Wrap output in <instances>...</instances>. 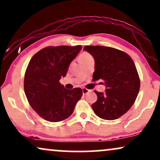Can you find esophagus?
<instances>
[{"label": "esophagus", "mask_w": 160, "mask_h": 160, "mask_svg": "<svg viewBox=\"0 0 160 160\" xmlns=\"http://www.w3.org/2000/svg\"><path fill=\"white\" fill-rule=\"evenodd\" d=\"M89 92H90V90H88V89H86V88H82V92H83V94H84V95L88 94V93Z\"/></svg>", "instance_id": "obj_1"}]
</instances>
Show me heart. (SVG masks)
<instances>
[{
  "instance_id": "obj_1",
  "label": "heart",
  "mask_w": 160,
  "mask_h": 160,
  "mask_svg": "<svg viewBox=\"0 0 160 160\" xmlns=\"http://www.w3.org/2000/svg\"><path fill=\"white\" fill-rule=\"evenodd\" d=\"M91 59H93L92 57L90 54V53L87 52H82L79 56V61L81 63H83V62L88 61V60Z\"/></svg>"
}]
</instances>
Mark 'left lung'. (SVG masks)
<instances>
[{
	"instance_id": "obj_1",
	"label": "left lung",
	"mask_w": 160,
	"mask_h": 160,
	"mask_svg": "<svg viewBox=\"0 0 160 160\" xmlns=\"http://www.w3.org/2000/svg\"><path fill=\"white\" fill-rule=\"evenodd\" d=\"M84 50L95 59L93 81L103 80L106 86L104 92L95 90L98 99L92 104L93 111L102 119H118L132 107L140 90L133 60L123 51L110 47L87 45Z\"/></svg>"
}]
</instances>
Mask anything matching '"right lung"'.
Segmentation results:
<instances>
[{"instance_id":"1","label":"right lung","mask_w":160,"mask_h":160,"mask_svg":"<svg viewBox=\"0 0 160 160\" xmlns=\"http://www.w3.org/2000/svg\"><path fill=\"white\" fill-rule=\"evenodd\" d=\"M82 48V45L49 46L31 59L25 73L24 91L31 107L43 119L64 121L82 98V89L68 90L59 83Z\"/></svg>"}]
</instances>
